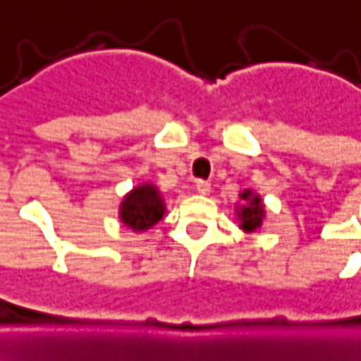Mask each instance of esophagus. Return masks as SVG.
I'll use <instances>...</instances> for the list:
<instances>
[{"instance_id":"esophagus-1","label":"esophagus","mask_w":361,"mask_h":361,"mask_svg":"<svg viewBox=\"0 0 361 361\" xmlns=\"http://www.w3.org/2000/svg\"><path fill=\"white\" fill-rule=\"evenodd\" d=\"M197 191L200 192V195H208V192L212 191V183H209L208 180H198L197 181Z\"/></svg>"}]
</instances>
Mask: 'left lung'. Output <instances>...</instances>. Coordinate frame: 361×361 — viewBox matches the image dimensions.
Listing matches in <instances>:
<instances>
[{
	"label": "left lung",
	"instance_id": "left-lung-1",
	"mask_svg": "<svg viewBox=\"0 0 361 361\" xmlns=\"http://www.w3.org/2000/svg\"><path fill=\"white\" fill-rule=\"evenodd\" d=\"M240 198L243 200V206L238 212V219H240V226L245 232H255L262 226L264 219V204L260 200L257 192H252L251 189H245L241 192Z\"/></svg>",
	"mask_w": 361,
	"mask_h": 361
}]
</instances>
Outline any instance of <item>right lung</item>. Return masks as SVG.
<instances>
[{
    "label": "right lung",
    "instance_id": "1",
    "mask_svg": "<svg viewBox=\"0 0 361 361\" xmlns=\"http://www.w3.org/2000/svg\"><path fill=\"white\" fill-rule=\"evenodd\" d=\"M164 202L161 192L152 183H142L125 195L120 206V219L130 231L144 232L163 219Z\"/></svg>",
    "mask_w": 361,
    "mask_h": 361
}]
</instances>
